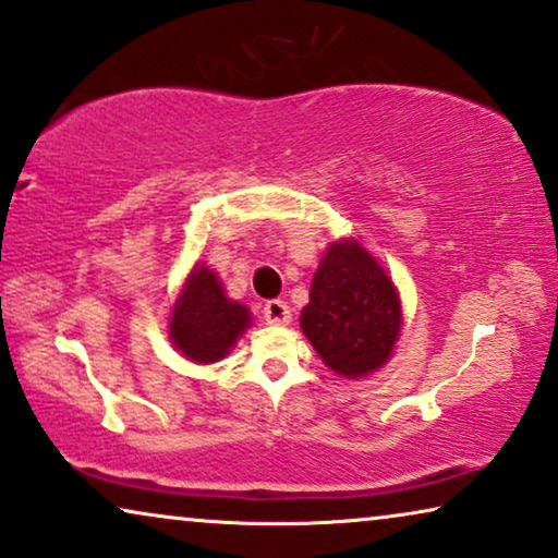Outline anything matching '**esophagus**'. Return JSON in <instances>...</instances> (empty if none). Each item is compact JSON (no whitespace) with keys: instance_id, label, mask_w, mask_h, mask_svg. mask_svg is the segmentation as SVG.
<instances>
[{"instance_id":"esophagus-1","label":"esophagus","mask_w":558,"mask_h":558,"mask_svg":"<svg viewBox=\"0 0 558 558\" xmlns=\"http://www.w3.org/2000/svg\"><path fill=\"white\" fill-rule=\"evenodd\" d=\"M264 319L269 325H289L292 323V310H289L287 302L269 300L264 304Z\"/></svg>"}]
</instances>
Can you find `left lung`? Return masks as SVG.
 <instances>
[{"label":"left lung","mask_w":558,"mask_h":558,"mask_svg":"<svg viewBox=\"0 0 558 558\" xmlns=\"http://www.w3.org/2000/svg\"><path fill=\"white\" fill-rule=\"evenodd\" d=\"M300 325L327 368L345 378L368 376L399 340V289L361 243L335 241L312 279Z\"/></svg>","instance_id":"1"}]
</instances>
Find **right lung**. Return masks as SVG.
Returning <instances> with one entry per match:
<instances>
[{"label": "right lung", "instance_id": "add662e5", "mask_svg": "<svg viewBox=\"0 0 558 558\" xmlns=\"http://www.w3.org/2000/svg\"><path fill=\"white\" fill-rule=\"evenodd\" d=\"M248 325L251 312L228 300L216 271L197 264L172 304L170 340L187 361L216 363L231 353Z\"/></svg>", "mask_w": 558, "mask_h": 558}]
</instances>
